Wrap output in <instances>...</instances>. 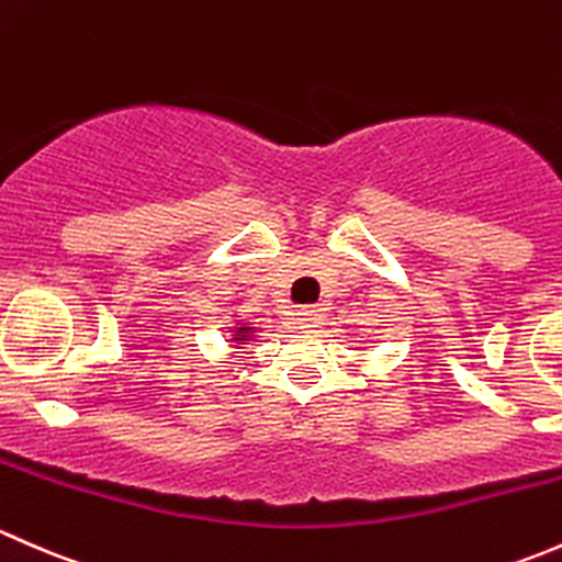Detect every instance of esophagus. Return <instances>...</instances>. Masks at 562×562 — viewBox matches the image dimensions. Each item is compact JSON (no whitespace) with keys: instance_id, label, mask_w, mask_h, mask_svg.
Instances as JSON below:
<instances>
[{"instance_id":"esophagus-1","label":"esophagus","mask_w":562,"mask_h":562,"mask_svg":"<svg viewBox=\"0 0 562 562\" xmlns=\"http://www.w3.org/2000/svg\"><path fill=\"white\" fill-rule=\"evenodd\" d=\"M294 316H297L294 322H297L300 327H305V329L316 327V324H319V314H316L314 308H297V311H294Z\"/></svg>"}]
</instances>
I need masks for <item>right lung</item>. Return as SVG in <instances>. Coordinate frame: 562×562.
I'll list each match as a JSON object with an SVG mask.
<instances>
[{
	"label": "right lung",
	"mask_w": 562,
	"mask_h": 562,
	"mask_svg": "<svg viewBox=\"0 0 562 562\" xmlns=\"http://www.w3.org/2000/svg\"><path fill=\"white\" fill-rule=\"evenodd\" d=\"M251 335H254L251 324H238V327H235V338L233 340H238V344H246V340L251 338Z\"/></svg>",
	"instance_id": "add662e5"
}]
</instances>
